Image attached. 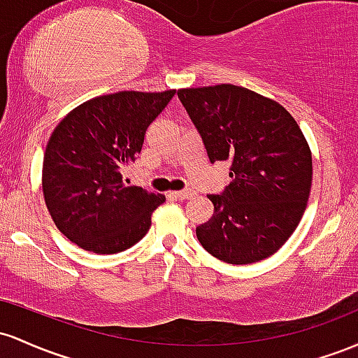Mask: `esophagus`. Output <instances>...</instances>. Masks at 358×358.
<instances>
[{"label": "esophagus", "mask_w": 358, "mask_h": 358, "mask_svg": "<svg viewBox=\"0 0 358 358\" xmlns=\"http://www.w3.org/2000/svg\"><path fill=\"white\" fill-rule=\"evenodd\" d=\"M171 196H172V198L179 199V201H184V199L192 198V196H194V191H191V189H187V191H174V192H171Z\"/></svg>", "instance_id": "esophagus-1"}]
</instances>
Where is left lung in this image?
Here are the masks:
<instances>
[{"label":"left lung","mask_w":358,"mask_h":358,"mask_svg":"<svg viewBox=\"0 0 358 358\" xmlns=\"http://www.w3.org/2000/svg\"><path fill=\"white\" fill-rule=\"evenodd\" d=\"M208 157L231 160V182L210 194L215 213L196 228L204 250L243 266L274 255L306 210L311 150L291 113L274 99L233 84L179 90Z\"/></svg>","instance_id":"1"}]
</instances>
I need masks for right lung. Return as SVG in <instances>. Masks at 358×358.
<instances>
[{
    "instance_id": "1",
    "label": "right lung",
    "mask_w": 358,
    "mask_h": 358,
    "mask_svg": "<svg viewBox=\"0 0 358 358\" xmlns=\"http://www.w3.org/2000/svg\"><path fill=\"white\" fill-rule=\"evenodd\" d=\"M176 94L120 91L79 104L52 131L42 189L55 227L78 247L118 254L138 243L164 194L127 186L122 171L135 162L148 125Z\"/></svg>"
}]
</instances>
